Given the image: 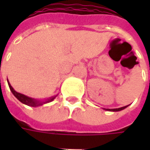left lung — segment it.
I'll list each match as a JSON object with an SVG mask.
<instances>
[{
	"instance_id": "obj_1",
	"label": "left lung",
	"mask_w": 150,
	"mask_h": 150,
	"mask_svg": "<svg viewBox=\"0 0 150 150\" xmlns=\"http://www.w3.org/2000/svg\"><path fill=\"white\" fill-rule=\"evenodd\" d=\"M129 105H127V106H125V107H121L119 108H112V109H109V108H104V110L106 111H111V112H119V111H121L123 109H125L126 108L128 107Z\"/></svg>"
}]
</instances>
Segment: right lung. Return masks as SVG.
<instances>
[{
  "label": "right lung",
  "mask_w": 150,
  "mask_h": 150,
  "mask_svg": "<svg viewBox=\"0 0 150 150\" xmlns=\"http://www.w3.org/2000/svg\"><path fill=\"white\" fill-rule=\"evenodd\" d=\"M7 81H8V87L10 88V91H12V93L13 94V96H14L15 97L17 98L19 101H21L22 104H26V105L30 106V107H38V106H42L43 104L50 103V102H51V101L54 100L55 99L56 96H58V95L54 96L52 97L49 98V99H47V100H37V99L29 97V96H25V95H23L21 94V93H19V92H17V91H15L14 89L13 88L11 84L9 83L8 80H7Z\"/></svg>",
  "instance_id": "add662e5"
}]
</instances>
